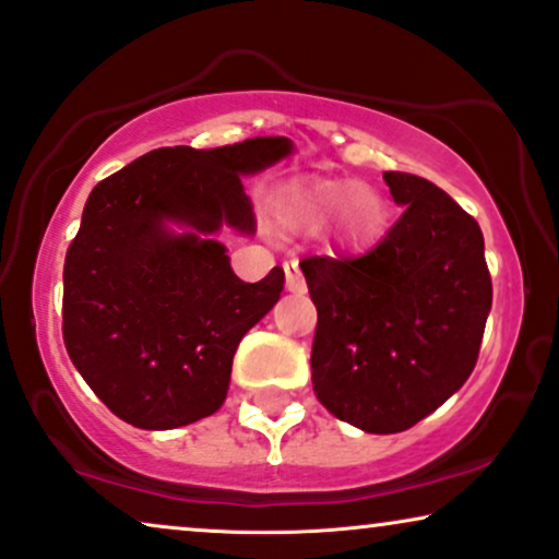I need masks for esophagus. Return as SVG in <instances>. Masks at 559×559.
<instances>
[{
	"label": "esophagus",
	"instance_id": "1",
	"mask_svg": "<svg viewBox=\"0 0 559 559\" xmlns=\"http://www.w3.org/2000/svg\"><path fill=\"white\" fill-rule=\"evenodd\" d=\"M285 287H287V293H293V295H302L308 289V285H306V277H302L300 274V266H297V259H287L285 264Z\"/></svg>",
	"mask_w": 559,
	"mask_h": 559
}]
</instances>
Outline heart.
<instances>
[{"label":"heart","instance_id":"obj_1","mask_svg":"<svg viewBox=\"0 0 559 559\" xmlns=\"http://www.w3.org/2000/svg\"><path fill=\"white\" fill-rule=\"evenodd\" d=\"M285 210L308 226H321L331 217V238L349 251L372 246L388 221L380 192L352 179H310L289 187Z\"/></svg>","mask_w":559,"mask_h":559}]
</instances>
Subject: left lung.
<instances>
[{"instance_id":"1","label":"left lung","mask_w":559,"mask_h":559,"mask_svg":"<svg viewBox=\"0 0 559 559\" xmlns=\"http://www.w3.org/2000/svg\"><path fill=\"white\" fill-rule=\"evenodd\" d=\"M403 215L359 259L300 262L318 325L313 390L367 433H397L467 382L492 306L483 230L416 174H382Z\"/></svg>"}]
</instances>
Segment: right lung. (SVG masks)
<instances>
[{
  "instance_id": "add662e5",
  "label": "right lung",
  "mask_w": 559,
  "mask_h": 559,
  "mask_svg": "<svg viewBox=\"0 0 559 559\" xmlns=\"http://www.w3.org/2000/svg\"><path fill=\"white\" fill-rule=\"evenodd\" d=\"M289 154V138L156 148L92 190L63 264V344L126 424L179 429L226 401L238 344L280 300L285 272L238 280L215 236L257 234L241 177Z\"/></svg>"
}]
</instances>
